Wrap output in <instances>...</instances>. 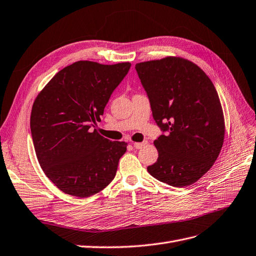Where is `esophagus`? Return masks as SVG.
Returning <instances> with one entry per match:
<instances>
[{
    "label": "esophagus",
    "instance_id": "1",
    "mask_svg": "<svg viewBox=\"0 0 256 256\" xmlns=\"http://www.w3.org/2000/svg\"><path fill=\"white\" fill-rule=\"evenodd\" d=\"M147 144V142L146 141H144V142H136V143H134V147L136 150H140V148H142L143 146H145Z\"/></svg>",
    "mask_w": 256,
    "mask_h": 256
}]
</instances>
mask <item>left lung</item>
<instances>
[{"label": "left lung", "mask_w": 256, "mask_h": 256, "mask_svg": "<svg viewBox=\"0 0 256 256\" xmlns=\"http://www.w3.org/2000/svg\"><path fill=\"white\" fill-rule=\"evenodd\" d=\"M136 69L154 120L168 130L154 141L159 156L147 171L173 187L194 184L214 166L226 134L216 88L202 69L182 58L142 62Z\"/></svg>", "instance_id": "left-lung-1"}]
</instances>
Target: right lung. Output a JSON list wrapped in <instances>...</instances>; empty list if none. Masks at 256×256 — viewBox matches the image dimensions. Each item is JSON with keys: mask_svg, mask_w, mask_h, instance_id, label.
Wrapping results in <instances>:
<instances>
[{"mask_svg": "<svg viewBox=\"0 0 256 256\" xmlns=\"http://www.w3.org/2000/svg\"><path fill=\"white\" fill-rule=\"evenodd\" d=\"M130 66L78 60L60 70L34 100L30 132L36 157L66 194L88 198L114 180L128 143L108 140L92 127Z\"/></svg>", "mask_w": 256, "mask_h": 256, "instance_id": "1", "label": "right lung"}]
</instances>
